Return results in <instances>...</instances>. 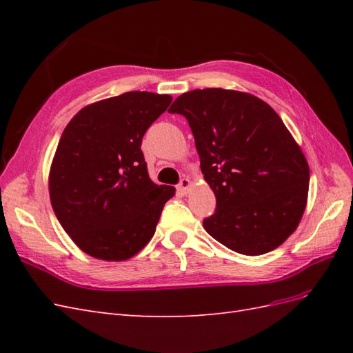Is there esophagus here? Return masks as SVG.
<instances>
[{"label":"esophagus","mask_w":353,"mask_h":353,"mask_svg":"<svg viewBox=\"0 0 353 353\" xmlns=\"http://www.w3.org/2000/svg\"><path fill=\"white\" fill-rule=\"evenodd\" d=\"M190 185H191V183H190L188 178H181L176 188H178V191H179L181 194H187L188 190H190Z\"/></svg>","instance_id":"34e87169"}]
</instances>
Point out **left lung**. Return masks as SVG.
Wrapping results in <instances>:
<instances>
[{"label":"left lung","mask_w":353,"mask_h":353,"mask_svg":"<svg viewBox=\"0 0 353 353\" xmlns=\"http://www.w3.org/2000/svg\"><path fill=\"white\" fill-rule=\"evenodd\" d=\"M169 113L185 116L216 209L203 219L228 249L258 256L292 236L306 208L309 166L281 117L248 92L188 91Z\"/></svg>","instance_id":"8db88e82"}]
</instances>
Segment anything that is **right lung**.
Returning a JSON list of instances; mask_svg holds the SVG:
<instances>
[{
	"label": "right lung",
	"instance_id": "obj_1",
	"mask_svg": "<svg viewBox=\"0 0 353 353\" xmlns=\"http://www.w3.org/2000/svg\"><path fill=\"white\" fill-rule=\"evenodd\" d=\"M172 97L130 91L92 103L65 128L48 187L56 216L81 250L126 261L152 240L165 203L175 194L148 176L145 131Z\"/></svg>",
	"mask_w": 353,
	"mask_h": 353
}]
</instances>
